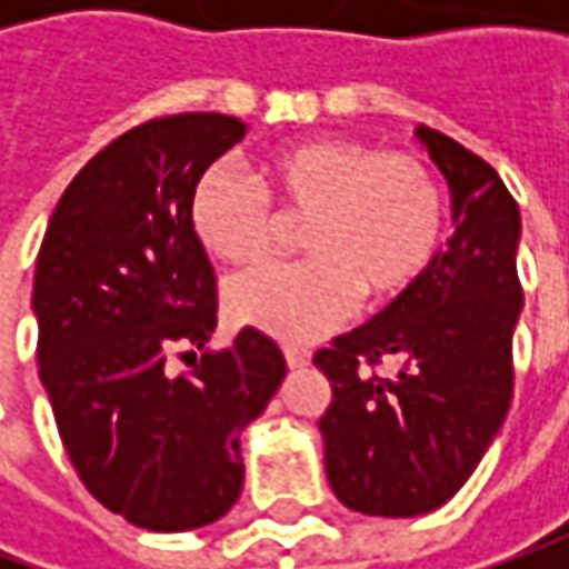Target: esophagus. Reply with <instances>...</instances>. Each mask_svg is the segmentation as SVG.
<instances>
[{"label":"esophagus","mask_w":569,"mask_h":569,"mask_svg":"<svg viewBox=\"0 0 569 569\" xmlns=\"http://www.w3.org/2000/svg\"><path fill=\"white\" fill-rule=\"evenodd\" d=\"M284 361H288V367H307L310 363V351L307 348H297V345H288L284 348Z\"/></svg>","instance_id":"obj_1"}]
</instances>
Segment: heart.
I'll use <instances>...</instances> for the list:
<instances>
[{
	"mask_svg": "<svg viewBox=\"0 0 569 569\" xmlns=\"http://www.w3.org/2000/svg\"><path fill=\"white\" fill-rule=\"evenodd\" d=\"M278 210L307 218L300 247L310 256L240 274L230 281L228 310L284 341L317 339L361 295L386 300L405 291L425 272L443 230V196L430 167L355 139L281 148L262 164V187L237 167L211 164L189 192L196 237L233 266L272 252Z\"/></svg>",
	"mask_w": 569,
	"mask_h": 569,
	"instance_id": "1",
	"label": "heart"
}]
</instances>
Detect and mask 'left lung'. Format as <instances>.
<instances>
[{
    "label": "left lung",
    "mask_w": 569,
    "mask_h": 569,
    "mask_svg": "<svg viewBox=\"0 0 569 569\" xmlns=\"http://www.w3.org/2000/svg\"><path fill=\"white\" fill-rule=\"evenodd\" d=\"M418 139L452 189L449 247L367 326L319 348L332 402L319 418L326 475L367 516H421L459 491L513 399L519 206L485 158L443 132ZM400 361L396 378L376 367Z\"/></svg>",
    "instance_id": "left-lung-1"
}]
</instances>
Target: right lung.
<instances>
[{
	"label": "right lung",
	"mask_w": 569,
	"mask_h": 569,
	"mask_svg": "<svg viewBox=\"0 0 569 569\" xmlns=\"http://www.w3.org/2000/svg\"><path fill=\"white\" fill-rule=\"evenodd\" d=\"M243 136L224 113L132 126L78 170L37 252V361L59 440L91 497L151 532L199 529L237 503L240 430L288 370L256 329L194 355L218 326V278L189 192Z\"/></svg>",
	"instance_id": "obj_1"
}]
</instances>
